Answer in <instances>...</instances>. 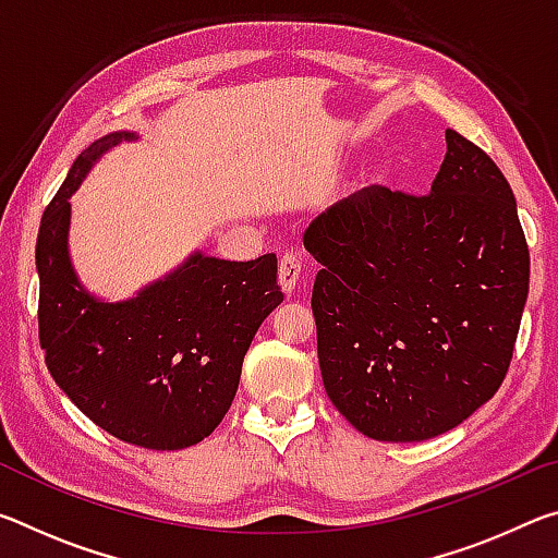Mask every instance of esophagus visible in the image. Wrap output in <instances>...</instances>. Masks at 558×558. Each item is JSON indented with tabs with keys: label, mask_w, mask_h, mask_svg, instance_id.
<instances>
[{
	"label": "esophagus",
	"mask_w": 558,
	"mask_h": 558,
	"mask_svg": "<svg viewBox=\"0 0 558 558\" xmlns=\"http://www.w3.org/2000/svg\"><path fill=\"white\" fill-rule=\"evenodd\" d=\"M300 272H302V260L298 256H292V253H286V256H280V266H278V280H280V288L292 295L298 288V280H300Z\"/></svg>",
	"instance_id": "1"
}]
</instances>
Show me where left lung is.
Returning a JSON list of instances; mask_svg holds the SVG:
<instances>
[{"instance_id": "obj_1", "label": "left lung", "mask_w": 558, "mask_h": 558, "mask_svg": "<svg viewBox=\"0 0 558 558\" xmlns=\"http://www.w3.org/2000/svg\"><path fill=\"white\" fill-rule=\"evenodd\" d=\"M428 194L366 186L319 214L305 248L329 401L374 440H428L502 386L529 292L505 174L446 130Z\"/></svg>"}]
</instances>
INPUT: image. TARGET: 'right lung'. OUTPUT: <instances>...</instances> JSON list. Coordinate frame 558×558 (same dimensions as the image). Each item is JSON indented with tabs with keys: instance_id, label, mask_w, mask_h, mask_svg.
I'll return each instance as SVG.
<instances>
[{
	"instance_id": "right-lung-1",
	"label": "right lung",
	"mask_w": 558,
	"mask_h": 558,
	"mask_svg": "<svg viewBox=\"0 0 558 558\" xmlns=\"http://www.w3.org/2000/svg\"><path fill=\"white\" fill-rule=\"evenodd\" d=\"M135 137L96 140L46 206L36 239L39 342L53 381L96 426L140 448L182 450L231 409L243 356L282 302L278 258L194 253L132 300L86 292L69 258V199L106 149Z\"/></svg>"
}]
</instances>
